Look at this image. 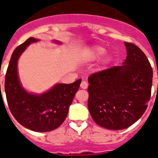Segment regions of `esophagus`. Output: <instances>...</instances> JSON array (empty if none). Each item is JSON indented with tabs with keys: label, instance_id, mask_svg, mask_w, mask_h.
I'll list each match as a JSON object with an SVG mask.
<instances>
[{
	"label": "esophagus",
	"instance_id": "1",
	"mask_svg": "<svg viewBox=\"0 0 158 158\" xmlns=\"http://www.w3.org/2000/svg\"><path fill=\"white\" fill-rule=\"evenodd\" d=\"M80 87L82 88V89H87V87H88L87 82H86V81H82V82H81Z\"/></svg>",
	"mask_w": 158,
	"mask_h": 158
}]
</instances>
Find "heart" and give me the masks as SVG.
<instances>
[{"label":"heart","instance_id":"b5f03b06","mask_svg":"<svg viewBox=\"0 0 158 158\" xmlns=\"http://www.w3.org/2000/svg\"><path fill=\"white\" fill-rule=\"evenodd\" d=\"M105 53V49L101 46H92L86 48L82 54V60L85 62L95 61Z\"/></svg>","mask_w":158,"mask_h":158}]
</instances>
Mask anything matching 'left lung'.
I'll list each match as a JSON object with an SVG mask.
<instances>
[{
    "label": "left lung",
    "instance_id": "8db88e82",
    "mask_svg": "<svg viewBox=\"0 0 158 158\" xmlns=\"http://www.w3.org/2000/svg\"><path fill=\"white\" fill-rule=\"evenodd\" d=\"M123 64L94 73L88 78V108L103 128L124 129L139 120L147 110L152 87L153 70L136 45L125 42Z\"/></svg>",
    "mask_w": 158,
    "mask_h": 158
}]
</instances>
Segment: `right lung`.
<instances>
[{"mask_svg": "<svg viewBox=\"0 0 158 158\" xmlns=\"http://www.w3.org/2000/svg\"><path fill=\"white\" fill-rule=\"evenodd\" d=\"M37 41L38 39L30 37L15 48L6 72L4 89L15 118L30 130L44 132L57 129L64 122L82 79L70 84H56L49 91L40 95L25 90L18 76V60L26 47Z\"/></svg>", "mask_w": 158, "mask_h": 158, "instance_id": "add662e5", "label": "right lung"}]
</instances>
